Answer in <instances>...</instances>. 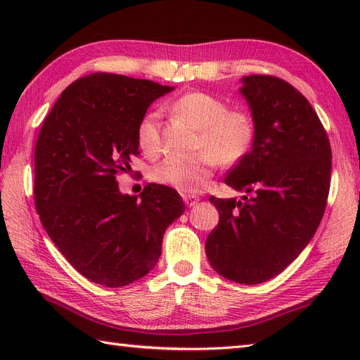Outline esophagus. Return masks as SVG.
<instances>
[{"instance_id":"34e87169","label":"esophagus","mask_w":360,"mask_h":360,"mask_svg":"<svg viewBox=\"0 0 360 360\" xmlns=\"http://www.w3.org/2000/svg\"><path fill=\"white\" fill-rule=\"evenodd\" d=\"M182 200H184L187 207H193V205H196L198 201H200V198L193 196V195H184V196H182Z\"/></svg>"}]
</instances>
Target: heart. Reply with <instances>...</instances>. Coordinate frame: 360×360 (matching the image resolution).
<instances>
[{"label":"heart","mask_w":360,"mask_h":360,"mask_svg":"<svg viewBox=\"0 0 360 360\" xmlns=\"http://www.w3.org/2000/svg\"><path fill=\"white\" fill-rule=\"evenodd\" d=\"M173 110L200 129L195 158L168 156L153 168L151 178L182 193H200L207 187L217 162L235 165L246 158L255 139L254 120L241 110H227L221 98L193 91L179 96ZM137 143L147 155L160 150L159 112L148 111L137 124Z\"/></svg>","instance_id":"heart-1"}]
</instances>
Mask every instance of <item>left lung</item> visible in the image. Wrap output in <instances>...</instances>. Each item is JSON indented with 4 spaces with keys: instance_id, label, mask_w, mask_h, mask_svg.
Here are the masks:
<instances>
[{
    "instance_id": "8db88e82",
    "label": "left lung",
    "mask_w": 360,
    "mask_h": 360,
    "mask_svg": "<svg viewBox=\"0 0 360 360\" xmlns=\"http://www.w3.org/2000/svg\"><path fill=\"white\" fill-rule=\"evenodd\" d=\"M241 85L255 139L224 182L252 196L210 198L219 223L205 254L224 278L258 285L285 271L314 236L330 193L331 145L307 97L288 82L248 75Z\"/></svg>"
}]
</instances>
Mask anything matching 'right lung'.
Listing matches in <instances>:
<instances>
[{
	"label": "right lung",
	"instance_id": "obj_1",
	"mask_svg": "<svg viewBox=\"0 0 360 360\" xmlns=\"http://www.w3.org/2000/svg\"><path fill=\"white\" fill-rule=\"evenodd\" d=\"M173 91L151 80L94 72L68 86L44 119L35 147V207L75 271L120 288L156 266L165 229L186 210L176 190L148 184L120 193L116 174L139 155L137 124Z\"/></svg>",
	"mask_w": 360,
	"mask_h": 360
}]
</instances>
